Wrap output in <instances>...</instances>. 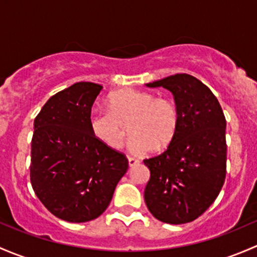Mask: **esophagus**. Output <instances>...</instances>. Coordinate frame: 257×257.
I'll return each instance as SVG.
<instances>
[{
    "label": "esophagus",
    "instance_id": "34e87169",
    "mask_svg": "<svg viewBox=\"0 0 257 257\" xmlns=\"http://www.w3.org/2000/svg\"><path fill=\"white\" fill-rule=\"evenodd\" d=\"M137 163H140L139 160H136V158H134V157H128V166H130V167H132V166H136Z\"/></svg>",
    "mask_w": 257,
    "mask_h": 257
}]
</instances>
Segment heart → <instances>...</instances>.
Wrapping results in <instances>:
<instances>
[{"label":"heart","mask_w":257,"mask_h":257,"mask_svg":"<svg viewBox=\"0 0 257 257\" xmlns=\"http://www.w3.org/2000/svg\"><path fill=\"white\" fill-rule=\"evenodd\" d=\"M106 109H94L89 115L92 136L104 146L117 150L127 135V150L135 156H145L168 147L179 127L176 104L166 97H156L139 90L126 89L110 95Z\"/></svg>","instance_id":"1"}]
</instances>
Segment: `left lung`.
<instances>
[{
	"label": "left lung",
	"mask_w": 257,
	"mask_h": 257,
	"mask_svg": "<svg viewBox=\"0 0 257 257\" xmlns=\"http://www.w3.org/2000/svg\"><path fill=\"white\" fill-rule=\"evenodd\" d=\"M146 86L173 94L179 127L165 152L144 160L151 173L145 202L163 223H189L213 204L225 181V116L211 90L189 74Z\"/></svg>",
	"instance_id": "1"
}]
</instances>
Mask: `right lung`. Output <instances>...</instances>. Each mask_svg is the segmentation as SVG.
<instances>
[{"instance_id":"obj_1","label":"right lung","mask_w":257,"mask_h":257,"mask_svg":"<svg viewBox=\"0 0 257 257\" xmlns=\"http://www.w3.org/2000/svg\"><path fill=\"white\" fill-rule=\"evenodd\" d=\"M99 84L80 81L53 95L34 118L31 183L53 215L85 223L109 207L128 168L122 153L100 144L89 127Z\"/></svg>"}]
</instances>
